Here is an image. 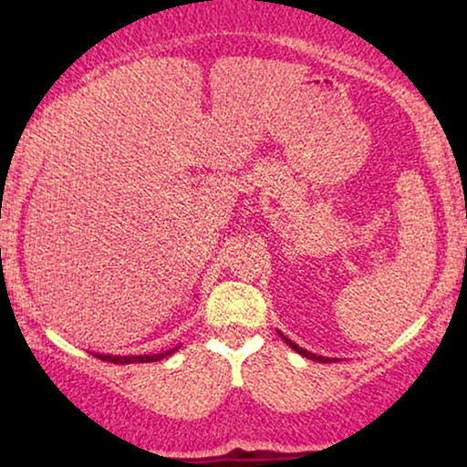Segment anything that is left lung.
Masks as SVG:
<instances>
[{
  "mask_svg": "<svg viewBox=\"0 0 467 467\" xmlns=\"http://www.w3.org/2000/svg\"><path fill=\"white\" fill-rule=\"evenodd\" d=\"M278 336H280V337H283V340H285L286 344H289V347H291L293 350H296V353H299V355H304V357H308V359H312V361H318V363H334V361H336V359H331V357L315 355V353H310V350H306V348H302V347H297V344H296V342H291V340H289V337H286V336H283V334H280V331H278Z\"/></svg>",
  "mask_w": 467,
  "mask_h": 467,
  "instance_id": "8db88e82",
  "label": "left lung"
}]
</instances>
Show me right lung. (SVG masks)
<instances>
[{
	"label": "right lung",
	"instance_id": "obj_1",
	"mask_svg": "<svg viewBox=\"0 0 467 467\" xmlns=\"http://www.w3.org/2000/svg\"><path fill=\"white\" fill-rule=\"evenodd\" d=\"M176 348H170L165 350V353H155V355H99V353H93L98 359L101 361H110V363H120V366H125V363H150V361H159L163 359V357H170L171 353H176Z\"/></svg>",
	"mask_w": 467,
	"mask_h": 467
}]
</instances>
